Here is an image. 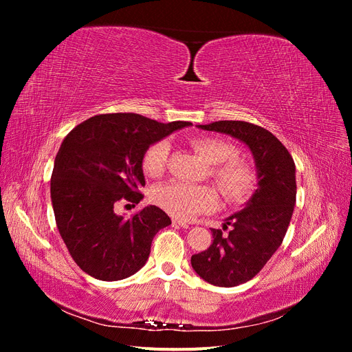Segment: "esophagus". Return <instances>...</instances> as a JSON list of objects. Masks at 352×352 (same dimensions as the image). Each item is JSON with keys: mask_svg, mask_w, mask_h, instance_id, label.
Masks as SVG:
<instances>
[{"mask_svg": "<svg viewBox=\"0 0 352 352\" xmlns=\"http://www.w3.org/2000/svg\"><path fill=\"white\" fill-rule=\"evenodd\" d=\"M172 223H173V226H180V228H184V229L189 228V223L182 221V220H179V219H173Z\"/></svg>", "mask_w": 352, "mask_h": 352, "instance_id": "1", "label": "esophagus"}]
</instances>
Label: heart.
Instances as JSON below:
<instances>
[{"label": "heart", "instance_id": "obj_1", "mask_svg": "<svg viewBox=\"0 0 352 352\" xmlns=\"http://www.w3.org/2000/svg\"><path fill=\"white\" fill-rule=\"evenodd\" d=\"M195 153L204 158L210 168V176L219 190L230 204H242L257 188L258 173L255 167L238 158V148L228 141L212 136H201L190 141ZM170 153L167 140H160L146 148L142 157L145 175L158 177L164 173ZM153 199L168 214L176 219L188 220L201 212L212 211L217 206L219 195L211 185H186L182 182H168L154 189Z\"/></svg>", "mask_w": 352, "mask_h": 352}]
</instances>
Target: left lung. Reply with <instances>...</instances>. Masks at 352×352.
I'll return each instance as SVG.
<instances>
[{
	"label": "left lung",
	"mask_w": 352,
	"mask_h": 352,
	"mask_svg": "<svg viewBox=\"0 0 352 352\" xmlns=\"http://www.w3.org/2000/svg\"><path fill=\"white\" fill-rule=\"evenodd\" d=\"M199 129L230 135L248 145L258 173L245 208L226 219L223 230L211 229L210 247L190 257V264L206 282L232 287L251 280L280 247L296 199L295 163L285 145L264 127L239 120L198 124Z\"/></svg>",
	"instance_id": "8db88e82"
}]
</instances>
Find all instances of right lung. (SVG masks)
<instances>
[{
	"instance_id": "1",
	"label": "right lung",
	"mask_w": 352,
	"mask_h": 352,
	"mask_svg": "<svg viewBox=\"0 0 352 352\" xmlns=\"http://www.w3.org/2000/svg\"><path fill=\"white\" fill-rule=\"evenodd\" d=\"M190 124L113 113L94 116L67 133L56 155L51 201L60 235L85 273L105 282L122 280L146 263L155 233L172 220L155 206L129 219L114 208L144 198L146 148Z\"/></svg>"
}]
</instances>
